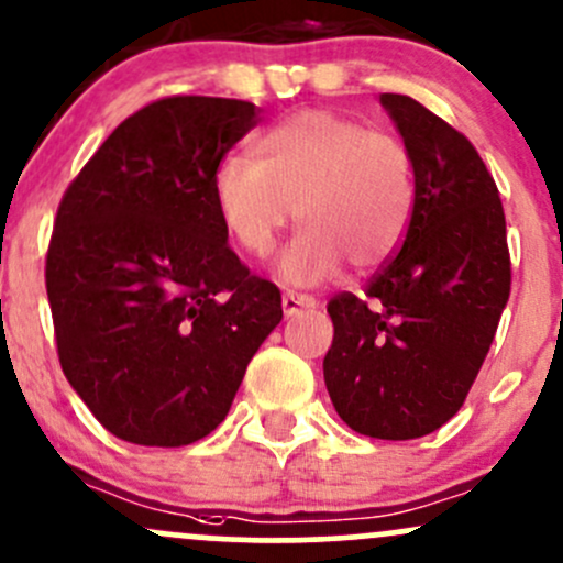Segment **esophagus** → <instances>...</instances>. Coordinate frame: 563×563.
<instances>
[{
	"mask_svg": "<svg viewBox=\"0 0 563 563\" xmlns=\"http://www.w3.org/2000/svg\"><path fill=\"white\" fill-rule=\"evenodd\" d=\"M314 305H318V301H314V296L310 294H294V291L283 294V312H286V318H291V314L301 310H312Z\"/></svg>",
	"mask_w": 563,
	"mask_h": 563,
	"instance_id": "1",
	"label": "esophagus"
}]
</instances>
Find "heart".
Instances as JSON below:
<instances>
[{
    "label": "heart",
    "mask_w": 563,
    "mask_h": 563,
    "mask_svg": "<svg viewBox=\"0 0 563 563\" xmlns=\"http://www.w3.org/2000/svg\"><path fill=\"white\" fill-rule=\"evenodd\" d=\"M253 157H227L213 173L221 221L249 256L264 258L294 219L301 224L283 256V277L314 286L379 267L411 224L417 176L409 146L352 117L307 109L269 128Z\"/></svg>",
    "instance_id": "1"
}]
</instances>
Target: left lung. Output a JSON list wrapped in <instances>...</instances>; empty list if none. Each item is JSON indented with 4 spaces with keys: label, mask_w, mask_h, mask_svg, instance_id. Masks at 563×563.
<instances>
[{
    "label": "left lung",
    "mask_w": 563,
    "mask_h": 563,
    "mask_svg": "<svg viewBox=\"0 0 563 563\" xmlns=\"http://www.w3.org/2000/svg\"><path fill=\"white\" fill-rule=\"evenodd\" d=\"M379 101L413 157L417 206L363 294L329 301L323 376L347 428L411 441L465 404L508 305L510 251L497 184L471 141L409 96Z\"/></svg>",
    "instance_id": "obj_1"
}]
</instances>
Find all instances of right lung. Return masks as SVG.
<instances>
[{"label": "right lung", "instance_id": "obj_1", "mask_svg": "<svg viewBox=\"0 0 563 563\" xmlns=\"http://www.w3.org/2000/svg\"><path fill=\"white\" fill-rule=\"evenodd\" d=\"M256 125L238 98H159L64 191L45 262L58 361L122 441L206 438L280 323V291L230 249L213 197L216 168Z\"/></svg>", "mask_w": 563, "mask_h": 563}]
</instances>
